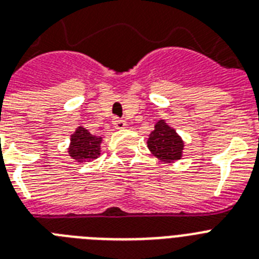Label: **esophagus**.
Instances as JSON below:
<instances>
[{
	"instance_id": "34e87169",
	"label": "esophagus",
	"mask_w": 259,
	"mask_h": 259,
	"mask_svg": "<svg viewBox=\"0 0 259 259\" xmlns=\"http://www.w3.org/2000/svg\"><path fill=\"white\" fill-rule=\"evenodd\" d=\"M112 124L115 125V128H118V130H121V128L125 127V120L120 118H114L112 119Z\"/></svg>"
}]
</instances>
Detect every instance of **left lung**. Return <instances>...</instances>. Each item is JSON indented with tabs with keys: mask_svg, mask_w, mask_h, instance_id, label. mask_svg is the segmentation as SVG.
Wrapping results in <instances>:
<instances>
[{
	"mask_svg": "<svg viewBox=\"0 0 259 259\" xmlns=\"http://www.w3.org/2000/svg\"><path fill=\"white\" fill-rule=\"evenodd\" d=\"M148 148L162 161H176L181 158L183 141L173 128L160 120L154 125V131L149 135Z\"/></svg>",
	"mask_w": 259,
	"mask_h": 259,
	"instance_id": "8db88e82",
	"label": "left lung"
}]
</instances>
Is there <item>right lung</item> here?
Masks as SVG:
<instances>
[{"mask_svg": "<svg viewBox=\"0 0 259 259\" xmlns=\"http://www.w3.org/2000/svg\"><path fill=\"white\" fill-rule=\"evenodd\" d=\"M102 139L90 134L88 130L78 127L70 139L69 154L78 162L96 160L101 152Z\"/></svg>", "mask_w": 259, "mask_h": 259, "instance_id": "obj_1", "label": "right lung"}]
</instances>
